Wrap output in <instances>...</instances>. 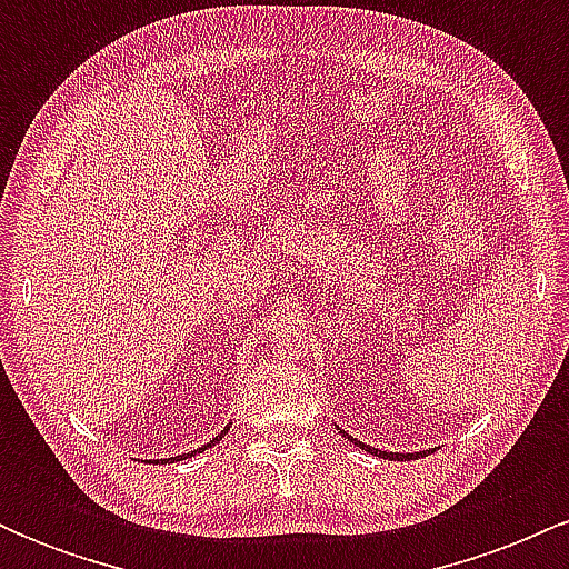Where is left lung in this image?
I'll use <instances>...</instances> for the list:
<instances>
[{"instance_id": "1", "label": "left lung", "mask_w": 569, "mask_h": 569, "mask_svg": "<svg viewBox=\"0 0 569 569\" xmlns=\"http://www.w3.org/2000/svg\"><path fill=\"white\" fill-rule=\"evenodd\" d=\"M348 439H350V436H348ZM352 443H358V447H363V449H367V452H371V455H382L385 457V460H390V457H396V460H403V457H411V455H393V452H382V449H371V447H367V443H361V441H358V439H350ZM417 455H426V452H417Z\"/></svg>"}]
</instances>
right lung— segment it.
<instances>
[{
  "label": "right lung",
  "mask_w": 569,
  "mask_h": 569,
  "mask_svg": "<svg viewBox=\"0 0 569 569\" xmlns=\"http://www.w3.org/2000/svg\"><path fill=\"white\" fill-rule=\"evenodd\" d=\"M224 433H227V428H224ZM224 433H221V436H224ZM221 436H217V439H213L211 443H206V447H200V449H198V452H206V449H208V447H213V443H217V441L221 439ZM184 457H192V455H189V452H187V455H179V457H168V460H171V462H173V460H184Z\"/></svg>",
  "instance_id": "obj_1"
}]
</instances>
